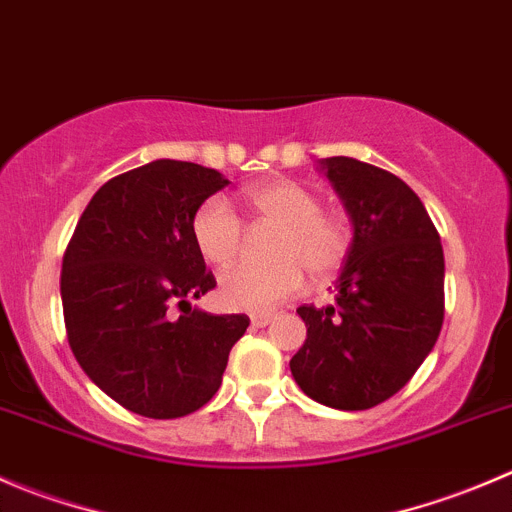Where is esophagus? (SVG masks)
Wrapping results in <instances>:
<instances>
[{
  "label": "esophagus",
  "instance_id": "34e87169",
  "mask_svg": "<svg viewBox=\"0 0 512 512\" xmlns=\"http://www.w3.org/2000/svg\"><path fill=\"white\" fill-rule=\"evenodd\" d=\"M272 317H275V312H252L250 320H252V325H255V327H265L267 322L272 320Z\"/></svg>",
  "mask_w": 512,
  "mask_h": 512
}]
</instances>
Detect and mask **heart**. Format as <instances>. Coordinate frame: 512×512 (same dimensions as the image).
<instances>
[{"instance_id": "obj_1", "label": "heart", "mask_w": 512, "mask_h": 512, "mask_svg": "<svg viewBox=\"0 0 512 512\" xmlns=\"http://www.w3.org/2000/svg\"><path fill=\"white\" fill-rule=\"evenodd\" d=\"M262 222L280 227L272 240L270 265H240L220 280V300L232 310L265 312L290 300L305 285V272L325 282L340 272L352 250V227L342 212L325 210L322 197L297 180H270L242 192ZM190 235L202 260L230 267L242 252V222L230 202L207 197L195 210Z\"/></svg>"}]
</instances>
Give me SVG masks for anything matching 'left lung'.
Returning a JSON list of instances; mask_svg holds the SVG:
<instances>
[{"instance_id": "obj_1", "label": "left lung", "mask_w": 512, "mask_h": 512, "mask_svg": "<svg viewBox=\"0 0 512 512\" xmlns=\"http://www.w3.org/2000/svg\"><path fill=\"white\" fill-rule=\"evenodd\" d=\"M322 165L355 235L335 302L297 307L307 340L290 370L317 403L367 410L403 390L438 340L443 245L420 197L393 172L355 157Z\"/></svg>"}]
</instances>
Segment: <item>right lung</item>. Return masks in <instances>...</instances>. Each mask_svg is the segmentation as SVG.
Returning a JSON list of instances; mask_svg holds the SVG:
<instances>
[{
    "mask_svg": "<svg viewBox=\"0 0 512 512\" xmlns=\"http://www.w3.org/2000/svg\"><path fill=\"white\" fill-rule=\"evenodd\" d=\"M225 185L220 172L180 160L122 172L94 192L64 250L69 347L97 388L145 418H185L210 403L250 325L190 305L217 285L192 242V215Z\"/></svg>",
    "mask_w": 512,
    "mask_h": 512,
    "instance_id": "right-lung-1",
    "label": "right lung"
}]
</instances>
